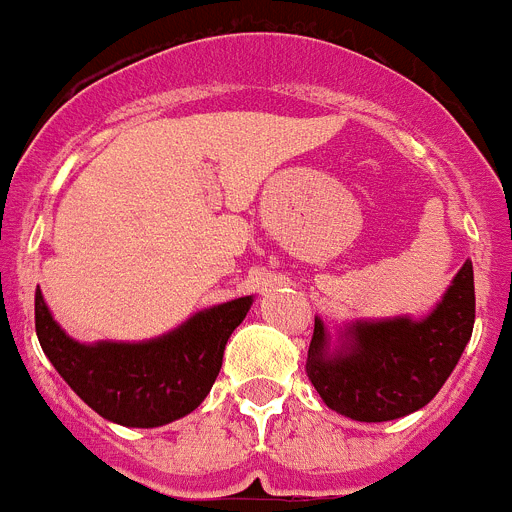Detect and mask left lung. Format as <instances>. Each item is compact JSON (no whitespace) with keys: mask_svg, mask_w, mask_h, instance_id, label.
Returning <instances> with one entry per match:
<instances>
[{"mask_svg":"<svg viewBox=\"0 0 512 512\" xmlns=\"http://www.w3.org/2000/svg\"><path fill=\"white\" fill-rule=\"evenodd\" d=\"M474 328L472 261L461 266L441 305L420 323L408 318L356 323L348 343L328 354L315 320L305 372L330 410L361 423L410 415L438 395Z\"/></svg>","mask_w":512,"mask_h":512,"instance_id":"left-lung-1","label":"left lung"}]
</instances>
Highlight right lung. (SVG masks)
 Here are the masks:
<instances>
[{
	"mask_svg": "<svg viewBox=\"0 0 512 512\" xmlns=\"http://www.w3.org/2000/svg\"><path fill=\"white\" fill-rule=\"evenodd\" d=\"M251 297L197 312L148 343L71 341L35 292V333L71 390L102 418L130 428H156L192 413L215 384L230 333L246 318Z\"/></svg>",
	"mask_w": 512,
	"mask_h": 512,
	"instance_id": "1",
	"label": "right lung"
}]
</instances>
